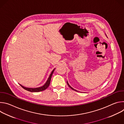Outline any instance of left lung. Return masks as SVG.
Here are the masks:
<instances>
[{"mask_svg":"<svg viewBox=\"0 0 124 124\" xmlns=\"http://www.w3.org/2000/svg\"><path fill=\"white\" fill-rule=\"evenodd\" d=\"M106 36H107V35H106ZM67 84H68V85L69 86V87L70 88H71V89H72V90H74V91H77V92H79L78 91V90H76V89H74V88H72L71 86H70V85H69V83L68 82V81H67Z\"/></svg>","mask_w":124,"mask_h":124,"instance_id":"obj_1","label":"left lung"}]
</instances>
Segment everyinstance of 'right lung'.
I'll use <instances>...</instances> for the list:
<instances>
[{
  "label": "right lung",
  "instance_id": "obj_1",
  "mask_svg": "<svg viewBox=\"0 0 124 124\" xmlns=\"http://www.w3.org/2000/svg\"><path fill=\"white\" fill-rule=\"evenodd\" d=\"M55 69V68L52 70V72L51 73L50 75H49V77L48 78L47 80H46V82L42 86H41V87H37V88H28V87H25L23 86L22 85H21L20 84V85L25 90H26L27 91H30V92H38L44 91V90H46V88L49 86L50 82V80H51L52 75L53 73H54Z\"/></svg>",
  "mask_w": 124,
  "mask_h": 124
}]
</instances>
